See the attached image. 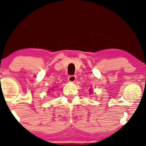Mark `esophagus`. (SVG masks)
Masks as SVG:
<instances>
[{"instance_id":"esophagus-1","label":"esophagus","mask_w":146,"mask_h":146,"mask_svg":"<svg viewBox=\"0 0 146 146\" xmlns=\"http://www.w3.org/2000/svg\"><path fill=\"white\" fill-rule=\"evenodd\" d=\"M76 76H68V80L69 82H74L76 80Z\"/></svg>"}]
</instances>
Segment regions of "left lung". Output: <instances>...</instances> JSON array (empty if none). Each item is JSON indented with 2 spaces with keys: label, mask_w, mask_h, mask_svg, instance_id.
Instances as JSON below:
<instances>
[{
  "label": "left lung",
  "mask_w": 146,
  "mask_h": 146,
  "mask_svg": "<svg viewBox=\"0 0 146 146\" xmlns=\"http://www.w3.org/2000/svg\"><path fill=\"white\" fill-rule=\"evenodd\" d=\"M90 91H91V90H90Z\"/></svg>",
  "instance_id": "8db88e82"
}]
</instances>
